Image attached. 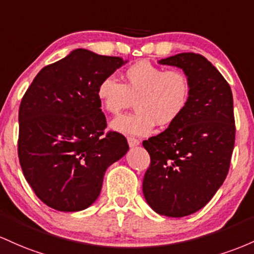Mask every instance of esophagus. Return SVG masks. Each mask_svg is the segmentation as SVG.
Wrapping results in <instances>:
<instances>
[{"mask_svg":"<svg viewBox=\"0 0 254 254\" xmlns=\"http://www.w3.org/2000/svg\"><path fill=\"white\" fill-rule=\"evenodd\" d=\"M127 141H128V145H129V147L138 146V145L140 144V140H139V139L133 138V136H128V138H127Z\"/></svg>","mask_w":254,"mask_h":254,"instance_id":"1","label":"esophagus"}]
</instances>
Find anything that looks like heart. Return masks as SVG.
<instances>
[{"mask_svg":"<svg viewBox=\"0 0 254 254\" xmlns=\"http://www.w3.org/2000/svg\"><path fill=\"white\" fill-rule=\"evenodd\" d=\"M97 98L102 108L119 115L135 104V113L112 122L114 130L128 135H146L155 125H173L186 110L192 95L190 76L181 69H168L147 61L129 65L122 73V82L107 76L98 84Z\"/></svg>","mask_w":254,"mask_h":254,"instance_id":"obj_1","label":"heart"}]
</instances>
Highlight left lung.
Segmentation results:
<instances>
[{"label":"left lung","mask_w":254,"mask_h":254,"mask_svg":"<svg viewBox=\"0 0 254 254\" xmlns=\"http://www.w3.org/2000/svg\"><path fill=\"white\" fill-rule=\"evenodd\" d=\"M159 64L181 68L192 82V95L180 118L142 141L151 158L142 193L159 215L184 217L209 203L229 172L235 142L233 93L217 68L199 54H178Z\"/></svg>","instance_id":"1"}]
</instances>
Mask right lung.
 Listing matches in <instances>:
<instances>
[{
	"label": "right lung",
	"mask_w": 254,
	"mask_h": 254,
	"mask_svg": "<svg viewBox=\"0 0 254 254\" xmlns=\"http://www.w3.org/2000/svg\"><path fill=\"white\" fill-rule=\"evenodd\" d=\"M75 49L45 65L19 108L18 156L25 179L44 204L74 212L95 203L105 170L128 151L118 132L105 134L98 84L126 64Z\"/></svg>",
	"instance_id": "right-lung-1"
}]
</instances>
